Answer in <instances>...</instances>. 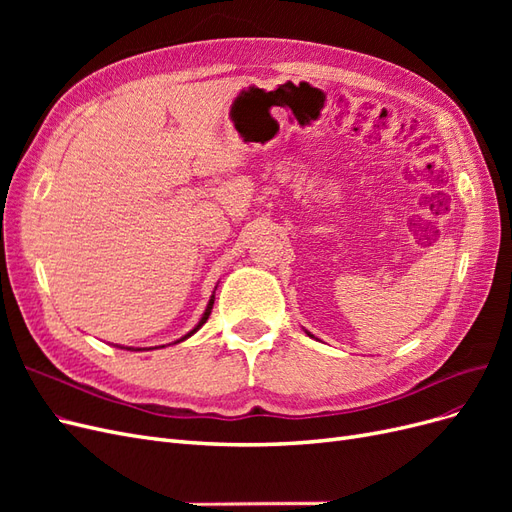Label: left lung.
Here are the masks:
<instances>
[{"label": "left lung", "instance_id": "8db88e82", "mask_svg": "<svg viewBox=\"0 0 512 512\" xmlns=\"http://www.w3.org/2000/svg\"><path fill=\"white\" fill-rule=\"evenodd\" d=\"M307 335H309V333H307ZM309 337H312V335H309Z\"/></svg>", "mask_w": 512, "mask_h": 512}]
</instances>
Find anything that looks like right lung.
Masks as SVG:
<instances>
[{
	"mask_svg": "<svg viewBox=\"0 0 512 512\" xmlns=\"http://www.w3.org/2000/svg\"><path fill=\"white\" fill-rule=\"evenodd\" d=\"M213 301H215V294H211V299H209V303H207V309H205V314H203V318H200V322L196 324V327L188 333V335H183L181 339H179V342H183V339H188V337H192L200 327H203V324L207 322V318H209V314H211V309H213ZM164 348V346H162ZM128 350H132V348H128Z\"/></svg>",
	"mask_w": 512,
	"mask_h": 512,
	"instance_id": "1",
	"label": "right lung"
}]
</instances>
